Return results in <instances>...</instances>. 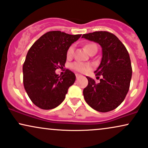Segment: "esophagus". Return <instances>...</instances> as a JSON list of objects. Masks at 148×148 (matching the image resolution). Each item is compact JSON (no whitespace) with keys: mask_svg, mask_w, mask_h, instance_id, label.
<instances>
[{"mask_svg":"<svg viewBox=\"0 0 148 148\" xmlns=\"http://www.w3.org/2000/svg\"><path fill=\"white\" fill-rule=\"evenodd\" d=\"M75 76H76V78H77V79H78V78L79 77H82V75H80V74H78V73H76L75 74Z\"/></svg>","mask_w":148,"mask_h":148,"instance_id":"obj_1","label":"esophagus"}]
</instances>
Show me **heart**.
I'll use <instances>...</instances> for the list:
<instances>
[{"mask_svg": "<svg viewBox=\"0 0 148 148\" xmlns=\"http://www.w3.org/2000/svg\"><path fill=\"white\" fill-rule=\"evenodd\" d=\"M85 49H86L87 51L89 54H90L92 52H97V47L95 43H88L85 45ZM74 52V47L71 46L68 49L66 52V57L70 58L73 56ZM92 65L89 63H84L81 62H75L73 64H71V68L73 70L77 71V72L83 73H88L92 69Z\"/></svg>", "mask_w": 148, "mask_h": 148, "instance_id": "1", "label": "heart"}]
</instances>
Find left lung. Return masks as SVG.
I'll use <instances>...</instances> for the list:
<instances>
[{
	"label": "left lung",
	"instance_id": "obj_1",
	"mask_svg": "<svg viewBox=\"0 0 148 148\" xmlns=\"http://www.w3.org/2000/svg\"><path fill=\"white\" fill-rule=\"evenodd\" d=\"M82 38L102 48L101 63L95 71L96 76L102 78L96 83L86 77L88 84L83 90L85 101L94 110L109 112L121 104L129 90L132 73L130 56L123 44L110 32H95L84 34Z\"/></svg>",
	"mask_w": 148,
	"mask_h": 148
}]
</instances>
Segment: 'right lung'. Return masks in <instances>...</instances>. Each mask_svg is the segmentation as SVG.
Segmentation results:
<instances>
[{
  "mask_svg": "<svg viewBox=\"0 0 148 148\" xmlns=\"http://www.w3.org/2000/svg\"><path fill=\"white\" fill-rule=\"evenodd\" d=\"M81 36L52 31L42 36L31 47L23 64V84L36 106L50 110L65 99L69 88L75 81V75L66 69L62 76H59L56 70L64 66L67 50Z\"/></svg>",
  "mask_w": 148,
  "mask_h": 148,
  "instance_id": "right-lung-1",
  "label": "right lung"
}]
</instances>
